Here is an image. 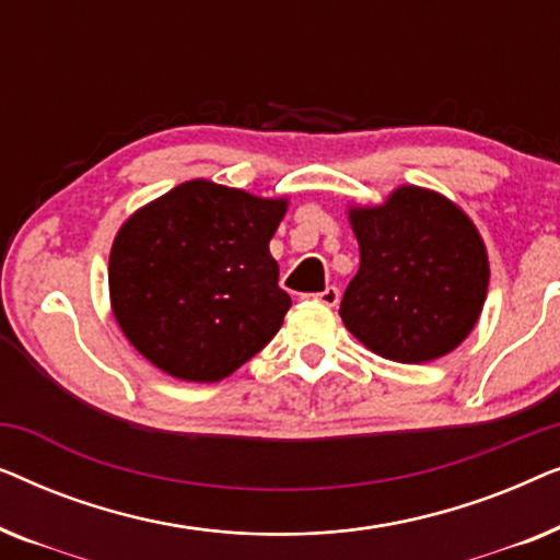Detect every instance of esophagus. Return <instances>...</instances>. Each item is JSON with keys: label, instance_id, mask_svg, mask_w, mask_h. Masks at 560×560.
I'll use <instances>...</instances> for the list:
<instances>
[{"label": "esophagus", "instance_id": "34e87169", "mask_svg": "<svg viewBox=\"0 0 560 560\" xmlns=\"http://www.w3.org/2000/svg\"><path fill=\"white\" fill-rule=\"evenodd\" d=\"M339 298H341L339 288L328 285V288L324 290V293H316V295H311V301H316V303H320V305H326V308H334V305L339 303Z\"/></svg>", "mask_w": 560, "mask_h": 560}]
</instances>
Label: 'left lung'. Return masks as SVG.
Listing matches in <instances>:
<instances>
[{"instance_id":"8db88e82","label":"left lung","mask_w":560,"mask_h":560,"mask_svg":"<svg viewBox=\"0 0 560 560\" xmlns=\"http://www.w3.org/2000/svg\"><path fill=\"white\" fill-rule=\"evenodd\" d=\"M359 270L343 326L374 354L402 364L454 351L485 308L489 259L477 226L446 196L400 186L382 206H351Z\"/></svg>"}]
</instances>
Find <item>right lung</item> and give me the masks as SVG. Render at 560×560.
<instances>
[{"mask_svg":"<svg viewBox=\"0 0 560 560\" xmlns=\"http://www.w3.org/2000/svg\"><path fill=\"white\" fill-rule=\"evenodd\" d=\"M288 198L188 180L121 224L109 255L114 318L140 354L186 382H219L280 331L290 295L270 240Z\"/></svg>","mask_w":560,"mask_h":560,"instance_id":"obj_1","label":"right lung"}]
</instances>
